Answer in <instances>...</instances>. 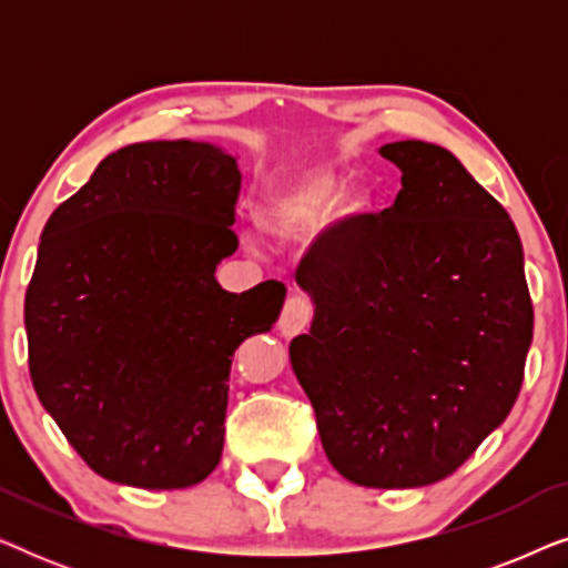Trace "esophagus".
<instances>
[{"label": "esophagus", "instance_id": "1", "mask_svg": "<svg viewBox=\"0 0 568 568\" xmlns=\"http://www.w3.org/2000/svg\"><path fill=\"white\" fill-rule=\"evenodd\" d=\"M310 317H313V302L305 294L294 292L286 297L282 317H278V328H282L284 336H294V333L305 331Z\"/></svg>", "mask_w": 568, "mask_h": 568}]
</instances>
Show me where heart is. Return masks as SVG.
I'll use <instances>...</instances> for the list:
<instances>
[{
    "label": "heart",
    "instance_id": "obj_1",
    "mask_svg": "<svg viewBox=\"0 0 568 568\" xmlns=\"http://www.w3.org/2000/svg\"><path fill=\"white\" fill-rule=\"evenodd\" d=\"M341 178L328 168H313L268 189L261 222L276 237H302L331 220L338 209ZM359 204V196L352 199Z\"/></svg>",
    "mask_w": 568,
    "mask_h": 568
}]
</instances>
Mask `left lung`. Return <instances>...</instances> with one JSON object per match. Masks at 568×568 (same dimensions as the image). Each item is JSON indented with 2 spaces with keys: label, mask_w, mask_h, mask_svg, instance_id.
Instances as JSON below:
<instances>
[{
  "label": "left lung",
  "mask_w": 568,
  "mask_h": 568,
  "mask_svg": "<svg viewBox=\"0 0 568 568\" xmlns=\"http://www.w3.org/2000/svg\"><path fill=\"white\" fill-rule=\"evenodd\" d=\"M403 189L325 227L297 266L310 333L290 344L325 455L372 488L455 473L509 416L532 341L523 243L445 146L393 142Z\"/></svg>",
  "instance_id": "8db88e82"
}]
</instances>
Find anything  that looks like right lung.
Segmentation results:
<instances>
[{
	"mask_svg": "<svg viewBox=\"0 0 568 568\" xmlns=\"http://www.w3.org/2000/svg\"><path fill=\"white\" fill-rule=\"evenodd\" d=\"M240 170L220 146H121L45 222L26 292L38 400L98 476L185 488L222 457L235 348L286 286L222 290Z\"/></svg>",
	"mask_w": 568,
	"mask_h": 568,
	"instance_id": "1",
	"label": "right lung"
}]
</instances>
